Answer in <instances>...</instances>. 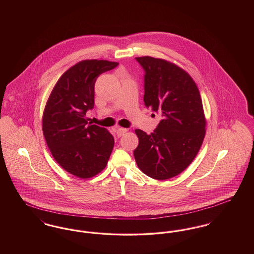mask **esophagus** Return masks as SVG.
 <instances>
[{
  "label": "esophagus",
  "mask_w": 254,
  "mask_h": 254,
  "mask_svg": "<svg viewBox=\"0 0 254 254\" xmlns=\"http://www.w3.org/2000/svg\"><path fill=\"white\" fill-rule=\"evenodd\" d=\"M127 131L128 130L127 128H124V127H117V129H116V133H117L118 137H121V136H123L124 134H126Z\"/></svg>",
  "instance_id": "1"
}]
</instances>
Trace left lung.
Instances as JSON below:
<instances>
[{"label": "left lung", "instance_id": "1", "mask_svg": "<svg viewBox=\"0 0 254 254\" xmlns=\"http://www.w3.org/2000/svg\"><path fill=\"white\" fill-rule=\"evenodd\" d=\"M145 70L146 108L162 116L151 134L135 133L133 151L145 175L167 180L180 174L196 157L205 134V118L199 89L190 75L173 63L149 56L137 57Z\"/></svg>", "mask_w": 254, "mask_h": 254}]
</instances>
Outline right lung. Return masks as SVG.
Listing matches in <instances>:
<instances>
[{
    "mask_svg": "<svg viewBox=\"0 0 254 254\" xmlns=\"http://www.w3.org/2000/svg\"><path fill=\"white\" fill-rule=\"evenodd\" d=\"M119 64L84 60L64 73L54 85L43 114V132L55 161L70 174L91 178L106 168L114 138L105 127L88 123L94 107L98 76Z\"/></svg>",
    "mask_w": 254,
    "mask_h": 254,
    "instance_id": "add662e5",
    "label": "right lung"
}]
</instances>
